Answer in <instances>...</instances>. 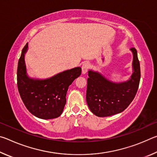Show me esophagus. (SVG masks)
I'll return each instance as SVG.
<instances>
[{
	"label": "esophagus",
	"mask_w": 157,
	"mask_h": 157,
	"mask_svg": "<svg viewBox=\"0 0 157 157\" xmlns=\"http://www.w3.org/2000/svg\"><path fill=\"white\" fill-rule=\"evenodd\" d=\"M90 67V64L89 63H84L83 65L82 66V73L85 74L86 72L87 71L89 70V68Z\"/></svg>",
	"instance_id": "34e87169"
}]
</instances>
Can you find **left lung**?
<instances>
[{"mask_svg": "<svg viewBox=\"0 0 157 157\" xmlns=\"http://www.w3.org/2000/svg\"><path fill=\"white\" fill-rule=\"evenodd\" d=\"M130 50L133 53V73L127 82L115 83L99 73L89 71L86 102L95 116L107 117L121 113L134 100L139 86L140 69L136 48Z\"/></svg>", "mask_w": 157, "mask_h": 157, "instance_id": "obj_1", "label": "left lung"}]
</instances>
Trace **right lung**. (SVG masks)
Wrapping results in <instances>:
<instances>
[{"label":"right lung","mask_w":157,"mask_h":157,"mask_svg":"<svg viewBox=\"0 0 157 157\" xmlns=\"http://www.w3.org/2000/svg\"><path fill=\"white\" fill-rule=\"evenodd\" d=\"M28 44L23 48L17 68V86L26 108L37 118L52 119L62 113L66 102L68 86L81 75L82 68L76 67L46 79L29 78L26 73L25 54Z\"/></svg>","instance_id":"add662e5"}]
</instances>
